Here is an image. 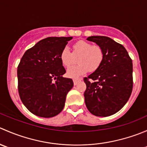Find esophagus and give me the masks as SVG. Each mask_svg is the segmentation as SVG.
Returning <instances> with one entry per match:
<instances>
[{
    "mask_svg": "<svg viewBox=\"0 0 147 147\" xmlns=\"http://www.w3.org/2000/svg\"><path fill=\"white\" fill-rule=\"evenodd\" d=\"M81 80H81V79H73L74 84H75V85H76V84H78V83L80 81H81Z\"/></svg>",
    "mask_w": 147,
    "mask_h": 147,
    "instance_id": "1",
    "label": "esophagus"
}]
</instances>
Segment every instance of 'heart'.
<instances>
[{
  "label": "heart",
  "instance_id": "obj_1",
  "mask_svg": "<svg viewBox=\"0 0 147 147\" xmlns=\"http://www.w3.org/2000/svg\"><path fill=\"white\" fill-rule=\"evenodd\" d=\"M72 53L68 47H65L60 53V60L65 67H69L78 57L77 65L67 68L66 74L72 78H78L88 71L93 72L100 67L104 60V51L100 46L92 45L84 40L78 41L72 46Z\"/></svg>",
  "mask_w": 147,
  "mask_h": 147
}]
</instances>
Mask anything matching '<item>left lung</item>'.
Listing matches in <instances>:
<instances>
[{
  "label": "left lung",
  "mask_w": 147,
  "mask_h": 147,
  "mask_svg": "<svg viewBox=\"0 0 147 147\" xmlns=\"http://www.w3.org/2000/svg\"><path fill=\"white\" fill-rule=\"evenodd\" d=\"M104 51V60L97 70L84 78V93L88 110L98 117L114 115L125 105L133 88L132 60L121 44L106 36H91Z\"/></svg>",
  "instance_id": "8db88e82"
}]
</instances>
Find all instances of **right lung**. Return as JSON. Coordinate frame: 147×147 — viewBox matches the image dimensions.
<instances>
[{
	"mask_svg": "<svg viewBox=\"0 0 147 147\" xmlns=\"http://www.w3.org/2000/svg\"><path fill=\"white\" fill-rule=\"evenodd\" d=\"M72 37L41 40L24 53L18 66V88L23 105L31 113L53 117L65 106L73 81L63 78L66 72L60 60L62 50Z\"/></svg>",
	"mask_w": 147,
	"mask_h": 147,
	"instance_id": "obj_1",
	"label": "right lung"
}]
</instances>
